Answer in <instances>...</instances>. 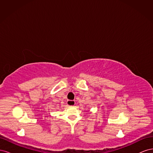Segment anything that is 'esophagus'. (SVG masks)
I'll return each mask as SVG.
<instances>
[{
    "instance_id": "esophagus-1",
    "label": "esophagus",
    "mask_w": 153,
    "mask_h": 153,
    "mask_svg": "<svg viewBox=\"0 0 153 153\" xmlns=\"http://www.w3.org/2000/svg\"><path fill=\"white\" fill-rule=\"evenodd\" d=\"M75 104V101L73 100H68L67 101V105L68 106H74Z\"/></svg>"
}]
</instances>
